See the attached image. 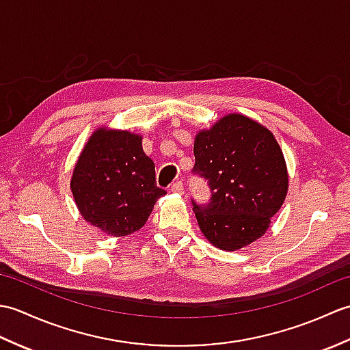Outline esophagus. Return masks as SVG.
I'll use <instances>...</instances> for the list:
<instances>
[{"instance_id": "esophagus-1", "label": "esophagus", "mask_w": 350, "mask_h": 350, "mask_svg": "<svg viewBox=\"0 0 350 350\" xmlns=\"http://www.w3.org/2000/svg\"><path fill=\"white\" fill-rule=\"evenodd\" d=\"M170 191L174 192V194H183V183L182 182H174L173 185H171Z\"/></svg>"}]
</instances>
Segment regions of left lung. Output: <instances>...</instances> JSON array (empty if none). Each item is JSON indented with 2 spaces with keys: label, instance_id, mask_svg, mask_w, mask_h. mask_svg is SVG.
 <instances>
[{
  "label": "left lung",
  "instance_id": "8db88e82",
  "mask_svg": "<svg viewBox=\"0 0 350 350\" xmlns=\"http://www.w3.org/2000/svg\"><path fill=\"white\" fill-rule=\"evenodd\" d=\"M194 171L209 180L212 202L194 204L213 247L237 251L260 239L284 203L288 171L273 133L248 116L230 113L194 139Z\"/></svg>",
  "mask_w": 350,
  "mask_h": 350
}]
</instances>
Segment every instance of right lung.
I'll return each instance as SVG.
<instances>
[{
    "mask_svg": "<svg viewBox=\"0 0 350 350\" xmlns=\"http://www.w3.org/2000/svg\"><path fill=\"white\" fill-rule=\"evenodd\" d=\"M78 212L105 234L124 237L143 228L156 200L154 163L143 150V135L100 126L81 150L70 177Z\"/></svg>",
    "mask_w": 350,
    "mask_h": 350,
    "instance_id": "add662e5",
    "label": "right lung"
}]
</instances>
